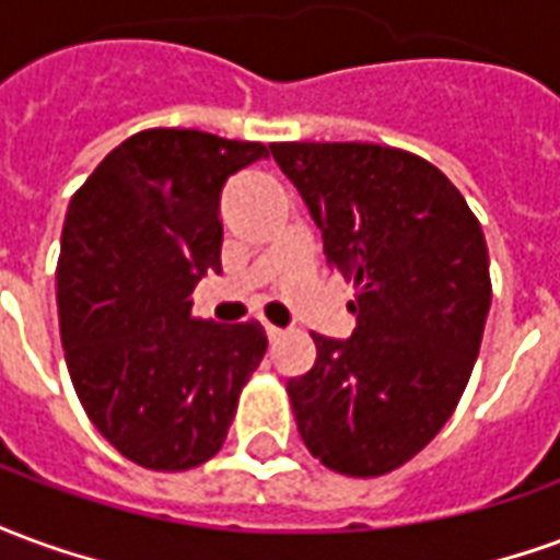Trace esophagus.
<instances>
[{
	"mask_svg": "<svg viewBox=\"0 0 560 560\" xmlns=\"http://www.w3.org/2000/svg\"><path fill=\"white\" fill-rule=\"evenodd\" d=\"M267 336H269V341H279V339H284V329L267 324Z\"/></svg>",
	"mask_w": 560,
	"mask_h": 560,
	"instance_id": "esophagus-1",
	"label": "esophagus"
}]
</instances>
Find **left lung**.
I'll return each mask as SVG.
<instances>
[{"label": "left lung", "instance_id": "left-lung-1", "mask_svg": "<svg viewBox=\"0 0 560 560\" xmlns=\"http://www.w3.org/2000/svg\"><path fill=\"white\" fill-rule=\"evenodd\" d=\"M353 281L357 329L315 336L312 372L288 381L308 453L336 474L381 477L420 453L456 411L492 303L477 215L434 164L377 143H272Z\"/></svg>", "mask_w": 560, "mask_h": 560}]
</instances>
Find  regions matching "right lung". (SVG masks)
<instances>
[{"label":"right lung","mask_w":560,"mask_h":560,"mask_svg":"<svg viewBox=\"0 0 560 560\" xmlns=\"http://www.w3.org/2000/svg\"><path fill=\"white\" fill-rule=\"evenodd\" d=\"M267 155L252 140L147 128L68 203L56 267L68 375L92 425L140 468L215 456L267 353L257 320L191 315L197 281L221 272V185Z\"/></svg>","instance_id":"add662e5"}]
</instances>
